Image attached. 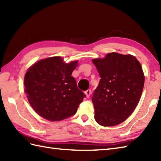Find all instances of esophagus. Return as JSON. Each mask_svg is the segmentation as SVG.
<instances>
[{"instance_id": "obj_1", "label": "esophagus", "mask_w": 161, "mask_h": 161, "mask_svg": "<svg viewBox=\"0 0 161 161\" xmlns=\"http://www.w3.org/2000/svg\"><path fill=\"white\" fill-rule=\"evenodd\" d=\"M84 93L86 94V97H90V95H91V89H88V90H86V91L84 92Z\"/></svg>"}]
</instances>
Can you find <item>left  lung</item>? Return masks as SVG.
Segmentation results:
<instances>
[{
  "mask_svg": "<svg viewBox=\"0 0 161 161\" xmlns=\"http://www.w3.org/2000/svg\"><path fill=\"white\" fill-rule=\"evenodd\" d=\"M92 61L101 77L92 98L95 119L104 126L120 124L131 115L142 95L145 76L141 65L133 55L117 53Z\"/></svg>",
  "mask_w": 161,
  "mask_h": 161,
  "instance_id": "obj_1",
  "label": "left lung"
}]
</instances>
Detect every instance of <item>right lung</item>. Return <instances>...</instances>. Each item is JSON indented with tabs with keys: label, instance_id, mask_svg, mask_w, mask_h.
Returning <instances> with one entry per match:
<instances>
[{
	"label": "right lung",
	"instance_id": "right-lung-1",
	"mask_svg": "<svg viewBox=\"0 0 161 161\" xmlns=\"http://www.w3.org/2000/svg\"><path fill=\"white\" fill-rule=\"evenodd\" d=\"M77 61L64 62L60 57L39 60L26 72L25 92L29 103L42 118L60 121L75 115L86 97L71 76Z\"/></svg>",
	"mask_w": 161,
	"mask_h": 161
}]
</instances>
